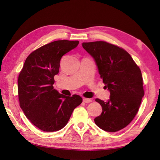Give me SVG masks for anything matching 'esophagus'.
<instances>
[{
  "label": "esophagus",
  "mask_w": 160,
  "mask_h": 160,
  "mask_svg": "<svg viewBox=\"0 0 160 160\" xmlns=\"http://www.w3.org/2000/svg\"><path fill=\"white\" fill-rule=\"evenodd\" d=\"M83 102L85 103H89V102H91L92 100L91 99H89V98H83Z\"/></svg>",
  "instance_id": "esophagus-1"
}]
</instances>
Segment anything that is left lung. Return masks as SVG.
Instances as JSON below:
<instances>
[{"mask_svg":"<svg viewBox=\"0 0 160 160\" xmlns=\"http://www.w3.org/2000/svg\"><path fill=\"white\" fill-rule=\"evenodd\" d=\"M82 47L93 57L100 78L110 92L107 102L96 99L102 112L94 119L98 127L116 132L133 120L144 97L140 68L127 52L104 41L83 42Z\"/></svg>","mask_w":160,"mask_h":160,"instance_id":"obj_1","label":"left lung"}]
</instances>
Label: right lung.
Wrapping results in <instances>:
<instances>
[{
	"label": "right lung",
	"instance_id": "right-lung-1",
	"mask_svg": "<svg viewBox=\"0 0 160 160\" xmlns=\"http://www.w3.org/2000/svg\"><path fill=\"white\" fill-rule=\"evenodd\" d=\"M78 44V40L53 41L33 51L24 63L18 79L20 106L40 130L53 132L62 129L74 108L82 103L80 96H65L53 86L61 58Z\"/></svg>",
	"mask_w": 160,
	"mask_h": 160
}]
</instances>
